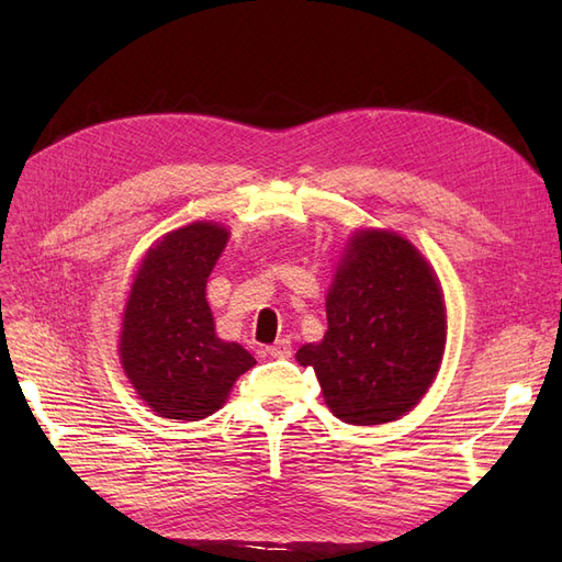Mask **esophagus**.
<instances>
[{"label": "esophagus", "instance_id": "1", "mask_svg": "<svg viewBox=\"0 0 562 562\" xmlns=\"http://www.w3.org/2000/svg\"><path fill=\"white\" fill-rule=\"evenodd\" d=\"M266 352H269L271 358L286 360V358H291V341L289 339H278L273 346L266 348Z\"/></svg>", "mask_w": 562, "mask_h": 562}]
</instances>
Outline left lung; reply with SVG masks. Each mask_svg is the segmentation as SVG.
Wrapping results in <instances>:
<instances>
[{
  "mask_svg": "<svg viewBox=\"0 0 562 562\" xmlns=\"http://www.w3.org/2000/svg\"><path fill=\"white\" fill-rule=\"evenodd\" d=\"M328 330L296 360L312 367L333 415L375 426L415 407L439 371L447 307L424 255L390 229L348 239L326 299Z\"/></svg>",
  "mask_w": 562,
  "mask_h": 562,
  "instance_id": "8db88e82",
  "label": "left lung"
}]
</instances>
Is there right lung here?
<instances>
[{
    "label": "right lung",
    "mask_w": 562,
    "mask_h": 562,
    "mask_svg": "<svg viewBox=\"0 0 562 562\" xmlns=\"http://www.w3.org/2000/svg\"><path fill=\"white\" fill-rule=\"evenodd\" d=\"M227 239L225 227L204 221L172 229L145 252L134 278L117 348L136 394L159 417L206 419L257 364L244 346L216 337L204 299Z\"/></svg>",
    "instance_id": "add662e5"
}]
</instances>
